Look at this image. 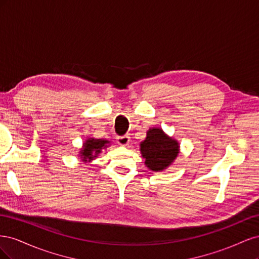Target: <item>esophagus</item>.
I'll return each mask as SVG.
<instances>
[{
    "label": "esophagus",
    "instance_id": "34e87169",
    "mask_svg": "<svg viewBox=\"0 0 259 259\" xmlns=\"http://www.w3.org/2000/svg\"><path fill=\"white\" fill-rule=\"evenodd\" d=\"M116 142L121 146H127L130 143V136L128 135H124V136H119L116 138Z\"/></svg>",
    "mask_w": 259,
    "mask_h": 259
}]
</instances>
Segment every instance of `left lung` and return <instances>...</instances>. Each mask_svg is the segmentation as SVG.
I'll use <instances>...</instances> for the list:
<instances>
[{"mask_svg":"<svg viewBox=\"0 0 259 259\" xmlns=\"http://www.w3.org/2000/svg\"><path fill=\"white\" fill-rule=\"evenodd\" d=\"M140 153L149 169L162 171L177 158L179 144L168 137L162 128L153 127L147 132L146 139L140 143Z\"/></svg>","mask_w":259,"mask_h":259,"instance_id":"1","label":"left lung"}]
</instances>
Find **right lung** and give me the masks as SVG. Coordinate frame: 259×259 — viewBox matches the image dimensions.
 <instances>
[{"mask_svg":"<svg viewBox=\"0 0 259 259\" xmlns=\"http://www.w3.org/2000/svg\"><path fill=\"white\" fill-rule=\"evenodd\" d=\"M108 142L106 139H95V138H89L85 140L83 144V148L80 151V156L82 158L83 162H91L101 152V149L107 148Z\"/></svg>","mask_w":259,"mask_h":259,"instance_id":"1","label":"right lung"}]
</instances>
